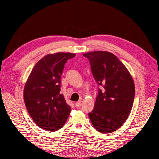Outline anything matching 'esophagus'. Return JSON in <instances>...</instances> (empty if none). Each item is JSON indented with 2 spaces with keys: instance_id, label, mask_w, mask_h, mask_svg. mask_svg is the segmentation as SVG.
<instances>
[{
  "instance_id": "esophagus-1",
  "label": "esophagus",
  "mask_w": 159,
  "mask_h": 159,
  "mask_svg": "<svg viewBox=\"0 0 159 159\" xmlns=\"http://www.w3.org/2000/svg\"><path fill=\"white\" fill-rule=\"evenodd\" d=\"M75 106H76V108H80V106H81V101L76 102V103H75Z\"/></svg>"
}]
</instances>
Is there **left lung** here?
<instances>
[{"instance_id": "obj_1", "label": "left lung", "mask_w": 159, "mask_h": 159, "mask_svg": "<svg viewBox=\"0 0 159 159\" xmlns=\"http://www.w3.org/2000/svg\"><path fill=\"white\" fill-rule=\"evenodd\" d=\"M90 63L99 88L95 107L88 114L93 125L102 133H110L121 127L133 107L134 84L128 70L114 54L95 51L83 54Z\"/></svg>"}]
</instances>
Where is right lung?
Masks as SVG:
<instances>
[{"instance_id": "obj_1", "label": "right lung", "mask_w": 159, "mask_h": 159, "mask_svg": "<svg viewBox=\"0 0 159 159\" xmlns=\"http://www.w3.org/2000/svg\"><path fill=\"white\" fill-rule=\"evenodd\" d=\"M75 54L57 52L41 59L32 69L24 88L26 109L35 123L47 131L63 127L71 107L60 94L64 64Z\"/></svg>"}]
</instances>
